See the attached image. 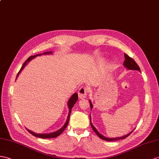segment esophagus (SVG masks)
<instances>
[{
  "mask_svg": "<svg viewBox=\"0 0 159 159\" xmlns=\"http://www.w3.org/2000/svg\"><path fill=\"white\" fill-rule=\"evenodd\" d=\"M89 89L86 87H81L79 91V97L80 99H84L87 97Z\"/></svg>",
  "mask_w": 159,
  "mask_h": 159,
  "instance_id": "34e87169",
  "label": "esophagus"
}]
</instances>
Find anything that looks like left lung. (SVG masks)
Here are the masks:
<instances>
[{
	"mask_svg": "<svg viewBox=\"0 0 159 159\" xmlns=\"http://www.w3.org/2000/svg\"><path fill=\"white\" fill-rule=\"evenodd\" d=\"M124 56H125V60L124 62V66L126 68L129 69V70H138V71H140V67L138 66V65L136 64V62L134 61L132 58H130L129 56H128L126 54H124ZM89 103H90V106H91V109L93 108V105L91 101H89ZM91 117V116H90ZM90 123H91V128H93V129L94 130V132L97 134V135L101 139L103 140H106V141H116V140H121V139H125V138H127L129 134H131V133L133 132L132 131L131 132H129V134H126V135L124 136H121V137H118V138H107V137H105L103 135H101V134L97 131V129L94 127V125H93L91 123V117H90Z\"/></svg>",
	"mask_w": 159,
	"mask_h": 159,
	"instance_id": "8db88e82",
	"label": "left lung"
}]
</instances>
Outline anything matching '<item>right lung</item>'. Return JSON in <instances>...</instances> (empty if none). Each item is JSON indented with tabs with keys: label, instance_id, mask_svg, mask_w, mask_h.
<instances>
[{
	"label": "right lung",
	"instance_id": "add662e5",
	"mask_svg": "<svg viewBox=\"0 0 159 159\" xmlns=\"http://www.w3.org/2000/svg\"><path fill=\"white\" fill-rule=\"evenodd\" d=\"M52 52H44L43 53V54H37V55H35V56H30L29 58H28L25 62L23 63V66L21 67V68L20 69L19 72H18V74L17 75V77H16V79H17V77L19 76V75L20 74V72H21V70H23V69L24 68V67H25L26 65L27 64V63L30 62V60H31L32 59H34V58H35L36 56H41L42 54H52ZM77 100H78V94H77L76 93H74L73 94L70 99H69L68 100V109H69V113H68V117H67V120L66 121V123H65V124L62 126V128H61L60 129L57 130V131L56 132H52V133H49V134H36V133H34V132H31V130H29L27 129V130L28 132H29L31 134H32V135L35 136V137H38V138H56L57 136H60L61 134H62L64 130L66 129V128L67 127L68 125V121H69V119H70V113L72 111V108L73 107V106H74V105L75 104V103L77 101Z\"/></svg>",
	"mask_w": 159,
	"mask_h": 159
}]
</instances>
